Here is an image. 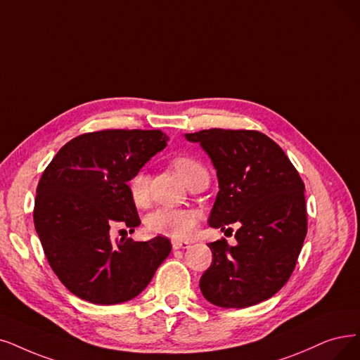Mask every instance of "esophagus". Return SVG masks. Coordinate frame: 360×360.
<instances>
[{
	"mask_svg": "<svg viewBox=\"0 0 360 360\" xmlns=\"http://www.w3.org/2000/svg\"><path fill=\"white\" fill-rule=\"evenodd\" d=\"M171 243H172V248H174V250H184V248H189L191 247V243L189 242H184V240L172 239Z\"/></svg>",
	"mask_w": 360,
	"mask_h": 360,
	"instance_id": "obj_1",
	"label": "esophagus"
}]
</instances>
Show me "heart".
I'll list each match as a JSON object with an SVG mask.
<instances>
[{
  "mask_svg": "<svg viewBox=\"0 0 360 360\" xmlns=\"http://www.w3.org/2000/svg\"><path fill=\"white\" fill-rule=\"evenodd\" d=\"M172 167L186 184H191L196 177L208 174L205 167L191 156H177L172 160ZM128 191L137 207H145L149 202L148 176L143 169L136 171L128 180ZM199 221V211L193 208H169L162 207L149 214L146 227L153 235L168 236L176 240L188 239Z\"/></svg>",
  "mask_w": 360,
  "mask_h": 360,
  "instance_id": "obj_1",
  "label": "heart"
}]
</instances>
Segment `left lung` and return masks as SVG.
<instances>
[{"mask_svg":"<svg viewBox=\"0 0 360 360\" xmlns=\"http://www.w3.org/2000/svg\"><path fill=\"white\" fill-rule=\"evenodd\" d=\"M199 143L217 169L219 193L208 224H239L230 247L208 243L212 263L200 276L210 303L242 309L262 303L288 282L307 233L304 183L266 134L211 128L184 136ZM230 229V227H229Z\"/></svg>","mask_w":360,"mask_h":360,"instance_id":"left-lung-1","label":"left lung"}]
</instances>
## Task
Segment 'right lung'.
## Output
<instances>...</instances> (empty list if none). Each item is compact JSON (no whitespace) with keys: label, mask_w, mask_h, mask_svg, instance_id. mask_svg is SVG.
<instances>
[{"label":"right lung","mask_w":360,"mask_h":360,"mask_svg":"<svg viewBox=\"0 0 360 360\" xmlns=\"http://www.w3.org/2000/svg\"><path fill=\"white\" fill-rule=\"evenodd\" d=\"M161 130H103L68 141L37 188L34 224L49 264L66 288L94 304L137 297L171 252V242L112 240L140 224L128 180L167 146Z\"/></svg>","instance_id":"add662e5"}]
</instances>
